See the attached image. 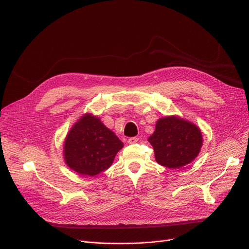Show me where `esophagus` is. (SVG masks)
Wrapping results in <instances>:
<instances>
[{
	"mask_svg": "<svg viewBox=\"0 0 249 249\" xmlns=\"http://www.w3.org/2000/svg\"><path fill=\"white\" fill-rule=\"evenodd\" d=\"M138 141V138L137 137H130L128 139V143L129 144H134V143H136Z\"/></svg>",
	"mask_w": 249,
	"mask_h": 249,
	"instance_id": "34e87169",
	"label": "esophagus"
}]
</instances>
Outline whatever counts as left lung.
<instances>
[{
    "label": "left lung",
    "instance_id": "1",
    "mask_svg": "<svg viewBox=\"0 0 249 249\" xmlns=\"http://www.w3.org/2000/svg\"><path fill=\"white\" fill-rule=\"evenodd\" d=\"M148 141L154 149L155 160L169 168L192 162L203 145L200 128L177 116L160 118Z\"/></svg>",
    "mask_w": 249,
    "mask_h": 249
}]
</instances>
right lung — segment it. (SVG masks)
Listing matches in <instances>:
<instances>
[{
    "label": "right lung",
    "instance_id": "1",
    "mask_svg": "<svg viewBox=\"0 0 249 249\" xmlns=\"http://www.w3.org/2000/svg\"><path fill=\"white\" fill-rule=\"evenodd\" d=\"M124 146L98 117L85 114L69 131L63 144L65 163L82 176L95 177L111 166Z\"/></svg>",
    "mask_w": 249,
    "mask_h": 249
}]
</instances>
